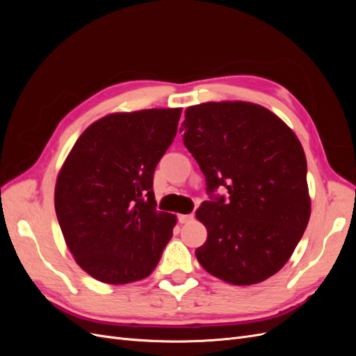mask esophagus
Segmentation results:
<instances>
[{"label":"esophagus","instance_id":"esophagus-1","mask_svg":"<svg viewBox=\"0 0 356 356\" xmlns=\"http://www.w3.org/2000/svg\"><path fill=\"white\" fill-rule=\"evenodd\" d=\"M193 220V213H179L178 215V221L181 222V224H187V222H190Z\"/></svg>","mask_w":356,"mask_h":356}]
</instances>
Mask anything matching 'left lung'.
<instances>
[{
	"mask_svg": "<svg viewBox=\"0 0 356 356\" xmlns=\"http://www.w3.org/2000/svg\"><path fill=\"white\" fill-rule=\"evenodd\" d=\"M179 132L207 181L196 211L208 238L196 250L204 270L252 285L281 270L310 218L307 161L294 132L250 102H207L186 110ZM224 186L227 198L216 195Z\"/></svg>",
	"mask_w": 356,
	"mask_h": 356,
	"instance_id": "8db88e82",
	"label": "left lung"
}]
</instances>
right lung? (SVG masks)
Masks as SVG:
<instances>
[{"instance_id": "right-lung-1", "label": "right lung", "mask_w": 356, "mask_h": 356, "mask_svg": "<svg viewBox=\"0 0 356 356\" xmlns=\"http://www.w3.org/2000/svg\"><path fill=\"white\" fill-rule=\"evenodd\" d=\"M179 115V108L106 115L86 129L60 169L62 234L77 264L101 282L147 277L172 238L177 218L157 211L153 178Z\"/></svg>"}]
</instances>
